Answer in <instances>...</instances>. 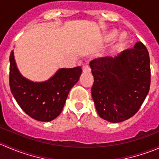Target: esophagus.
I'll return each mask as SVG.
<instances>
[{
  "mask_svg": "<svg viewBox=\"0 0 159 159\" xmlns=\"http://www.w3.org/2000/svg\"><path fill=\"white\" fill-rule=\"evenodd\" d=\"M83 73H90L91 72V69H90V67L89 66V65H84L83 66Z\"/></svg>",
  "mask_w": 159,
  "mask_h": 159,
  "instance_id": "obj_1",
  "label": "esophagus"
}]
</instances>
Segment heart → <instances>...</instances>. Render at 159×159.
I'll use <instances>...</instances> for the list:
<instances>
[{"label":"heart","instance_id":"1","mask_svg":"<svg viewBox=\"0 0 159 159\" xmlns=\"http://www.w3.org/2000/svg\"><path fill=\"white\" fill-rule=\"evenodd\" d=\"M114 40L111 45L112 51H120L127 46L129 43L130 36L129 33L123 31L118 34V31L115 29L108 30L104 34L102 37V41L104 43H108Z\"/></svg>","mask_w":159,"mask_h":159}]
</instances>
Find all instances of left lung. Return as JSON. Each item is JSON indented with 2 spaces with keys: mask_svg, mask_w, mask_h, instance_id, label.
Returning a JSON list of instances; mask_svg holds the SVG:
<instances>
[{
  "mask_svg": "<svg viewBox=\"0 0 159 159\" xmlns=\"http://www.w3.org/2000/svg\"><path fill=\"white\" fill-rule=\"evenodd\" d=\"M90 67L94 76L91 96L101 118L118 123L137 113L151 83L149 54L141 41L115 57L94 59Z\"/></svg>",
  "mask_w": 159,
  "mask_h": 159,
  "instance_id": "left-lung-1",
  "label": "left lung"
}]
</instances>
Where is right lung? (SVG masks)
<instances>
[{
	"instance_id": "1",
	"label": "right lung",
	"mask_w": 159,
	"mask_h": 159,
	"mask_svg": "<svg viewBox=\"0 0 159 159\" xmlns=\"http://www.w3.org/2000/svg\"><path fill=\"white\" fill-rule=\"evenodd\" d=\"M81 67L61 68L48 80L32 81L19 71L14 51L10 54V89L21 109L34 119L51 121L64 108L68 93L79 80Z\"/></svg>"
}]
</instances>
